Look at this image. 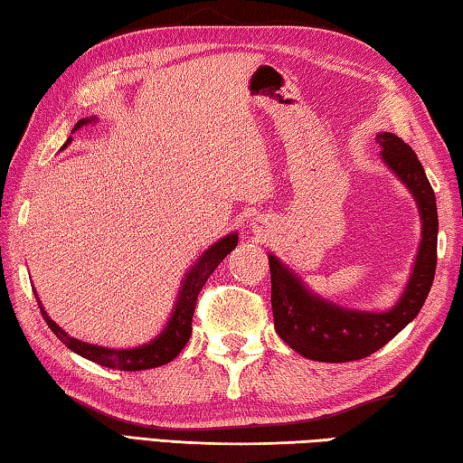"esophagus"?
Listing matches in <instances>:
<instances>
[{"label":"esophagus","instance_id":"1","mask_svg":"<svg viewBox=\"0 0 463 463\" xmlns=\"http://www.w3.org/2000/svg\"><path fill=\"white\" fill-rule=\"evenodd\" d=\"M264 225V222H260V219H256V222H254V227H256V230L258 232H260V227Z\"/></svg>","mask_w":463,"mask_h":463}]
</instances>
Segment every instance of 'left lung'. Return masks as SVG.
I'll use <instances>...</instances> for the list:
<instances>
[{"mask_svg":"<svg viewBox=\"0 0 463 463\" xmlns=\"http://www.w3.org/2000/svg\"><path fill=\"white\" fill-rule=\"evenodd\" d=\"M383 160L412 193L420 222L419 254L409 285L391 311H354L313 295L297 274L269 254L274 329L295 352L317 362H354L378 352L417 317L431 290L437 266V203L417 154L391 132L376 134Z\"/></svg>","mask_w":463,"mask_h":463,"instance_id":"obj_1","label":"left lung"}]
</instances>
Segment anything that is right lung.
Wrapping results in <instances>:
<instances>
[{"mask_svg": "<svg viewBox=\"0 0 463 463\" xmlns=\"http://www.w3.org/2000/svg\"><path fill=\"white\" fill-rule=\"evenodd\" d=\"M97 118H85L79 119L72 132L79 129L80 126L93 124ZM71 144V137L64 142L62 148H67ZM238 246V233H227L225 238L215 241L213 246L207 248L203 252L197 262L193 264V269L186 272V277L183 280V288L178 293L175 311L170 315V319L166 323L165 331L158 337H154L150 344L140 345V347H128V350H111V347H101V345H93V344H85L80 339L71 337L67 331L61 329L56 323L48 317V313L44 311L43 303L36 297L40 313H43L44 321L48 323V327L52 329V334L61 339V342L83 358L91 360L99 366L105 368H113V370H124V372H137V370H148V368H158L165 366L170 360H175L184 344L189 342L191 331H193V313H194V305H197V297L201 293V288L205 287L207 279L213 274V270L219 266V262L232 252L233 248Z\"/></svg>", "mask_w": 463, "mask_h": 463, "instance_id": "1", "label": "right lung"}]
</instances>
